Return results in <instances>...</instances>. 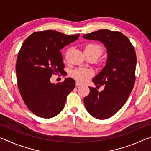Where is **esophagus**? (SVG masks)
<instances>
[{"instance_id":"1","label":"esophagus","mask_w":151,"mask_h":151,"mask_svg":"<svg viewBox=\"0 0 151 151\" xmlns=\"http://www.w3.org/2000/svg\"><path fill=\"white\" fill-rule=\"evenodd\" d=\"M82 85H83V84L81 83H79V82H78V81L76 82V86H80Z\"/></svg>"}]
</instances>
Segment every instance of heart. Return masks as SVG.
<instances>
[{"instance_id": "1", "label": "heart", "mask_w": 151, "mask_h": 151, "mask_svg": "<svg viewBox=\"0 0 151 151\" xmlns=\"http://www.w3.org/2000/svg\"><path fill=\"white\" fill-rule=\"evenodd\" d=\"M103 52V48L97 43L91 42L85 47V52L87 56H95L99 57ZM94 75V71L91 68H76L70 72V76L80 82H85Z\"/></svg>"}]
</instances>
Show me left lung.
<instances>
[{"label":"left lung","mask_w":151,"mask_h":151,"mask_svg":"<svg viewBox=\"0 0 151 151\" xmlns=\"http://www.w3.org/2000/svg\"><path fill=\"white\" fill-rule=\"evenodd\" d=\"M83 37L99 40L106 48V65L93 79L95 85H104V90L99 92L89 87L90 93L84 99V103L94 118L108 119L122 108L134 87L136 52L129 39L120 32L102 29Z\"/></svg>","instance_id":"8db88e82"}]
</instances>
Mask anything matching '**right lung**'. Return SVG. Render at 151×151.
Returning <instances> with one entry per match:
<instances>
[{
    "instance_id": "right-lung-1",
    "label": "right lung",
    "mask_w": 151,
    "mask_h": 151,
    "mask_svg": "<svg viewBox=\"0 0 151 151\" xmlns=\"http://www.w3.org/2000/svg\"><path fill=\"white\" fill-rule=\"evenodd\" d=\"M79 35L44 30L33 32L22 44L16 65L17 85L25 104L38 116L50 119L57 116L75 88L73 78H65L57 85L50 79L64 70L60 50L75 41Z\"/></svg>"
}]
</instances>
